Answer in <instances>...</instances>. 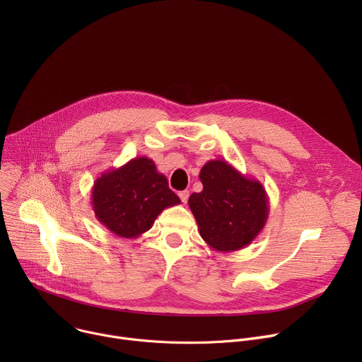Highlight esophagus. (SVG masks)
<instances>
[{"label":"esophagus","instance_id":"obj_1","mask_svg":"<svg viewBox=\"0 0 362 362\" xmlns=\"http://www.w3.org/2000/svg\"><path fill=\"white\" fill-rule=\"evenodd\" d=\"M189 190H183V192H180L179 193V197H180V200L183 202V203H186L187 202V199H189Z\"/></svg>","mask_w":362,"mask_h":362}]
</instances>
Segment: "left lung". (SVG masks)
I'll return each mask as SVG.
<instances>
[{"mask_svg": "<svg viewBox=\"0 0 362 362\" xmlns=\"http://www.w3.org/2000/svg\"><path fill=\"white\" fill-rule=\"evenodd\" d=\"M199 179L200 193H192L189 208L203 240L221 252L252 243L264 229L269 203L259 180L247 177L226 160H209Z\"/></svg>", "mask_w": 362, "mask_h": 362, "instance_id": "1", "label": "left lung"}]
</instances>
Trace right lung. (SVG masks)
<instances>
[{
  "label": "right lung",
  "mask_w": 362,
  "mask_h": 362,
  "mask_svg": "<svg viewBox=\"0 0 362 362\" xmlns=\"http://www.w3.org/2000/svg\"><path fill=\"white\" fill-rule=\"evenodd\" d=\"M180 203L165 175L146 156L101 173L91 189L97 221L120 238H139L170 206Z\"/></svg>",
  "instance_id": "obj_1"
}]
</instances>
